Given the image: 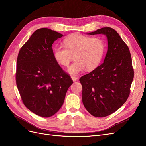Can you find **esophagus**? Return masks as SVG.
<instances>
[{
	"mask_svg": "<svg viewBox=\"0 0 146 146\" xmlns=\"http://www.w3.org/2000/svg\"><path fill=\"white\" fill-rule=\"evenodd\" d=\"M71 78H72V80H73V82H76V81L77 80V79H78L77 77H75V76H71Z\"/></svg>",
	"mask_w": 146,
	"mask_h": 146,
	"instance_id": "obj_1",
	"label": "esophagus"
}]
</instances>
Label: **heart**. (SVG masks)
<instances>
[{
  "label": "heart",
  "mask_w": 146,
  "mask_h": 146,
  "mask_svg": "<svg viewBox=\"0 0 146 146\" xmlns=\"http://www.w3.org/2000/svg\"><path fill=\"white\" fill-rule=\"evenodd\" d=\"M64 46H57L54 50L55 60L61 66H68L74 56V62L67 69L70 75H77L86 68L90 70L100 63L105 52V44L100 38H92L75 33L66 38Z\"/></svg>",
  "instance_id": "b5f03b06"
}]
</instances>
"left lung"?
Masks as SVG:
<instances>
[{"mask_svg": "<svg viewBox=\"0 0 146 146\" xmlns=\"http://www.w3.org/2000/svg\"><path fill=\"white\" fill-rule=\"evenodd\" d=\"M88 35L103 34L108 41L104 63L80 78L82 102L95 117L110 115L122 107L130 94L134 77L129 48L115 30L104 27Z\"/></svg>", "mask_w": 146, "mask_h": 146, "instance_id": "obj_1", "label": "left lung"}]
</instances>
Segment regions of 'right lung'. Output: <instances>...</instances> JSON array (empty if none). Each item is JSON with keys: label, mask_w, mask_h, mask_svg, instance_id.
Instances as JSON below:
<instances>
[{"label": "right lung", "mask_w": 146, "mask_h": 146, "mask_svg": "<svg viewBox=\"0 0 146 146\" xmlns=\"http://www.w3.org/2000/svg\"><path fill=\"white\" fill-rule=\"evenodd\" d=\"M63 35L49 29L36 30L19 50L16 85L30 111L49 117L63 105L73 82L55 60L52 44Z\"/></svg>", "instance_id": "1"}]
</instances>
